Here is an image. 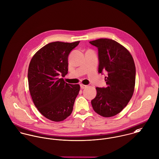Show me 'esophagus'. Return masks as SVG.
Masks as SVG:
<instances>
[{"instance_id":"34e87169","label":"esophagus","mask_w":159,"mask_h":159,"mask_svg":"<svg viewBox=\"0 0 159 159\" xmlns=\"http://www.w3.org/2000/svg\"><path fill=\"white\" fill-rule=\"evenodd\" d=\"M80 88H81L82 89H85V88H86V87H87V85H84V84H81L80 85Z\"/></svg>"}]
</instances>
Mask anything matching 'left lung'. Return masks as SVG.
<instances>
[{"mask_svg": "<svg viewBox=\"0 0 159 159\" xmlns=\"http://www.w3.org/2000/svg\"><path fill=\"white\" fill-rule=\"evenodd\" d=\"M90 43L98 50V72H105L107 87H96L92 100L93 110L110 117L120 113L131 99L134 89L136 68L133 58L123 45L109 39H99Z\"/></svg>", "mask_w": 159, "mask_h": 159, "instance_id": "left-lung-1", "label": "left lung"}]
</instances>
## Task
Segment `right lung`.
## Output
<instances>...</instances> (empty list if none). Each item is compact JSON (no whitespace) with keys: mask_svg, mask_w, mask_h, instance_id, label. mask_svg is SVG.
I'll use <instances>...</instances> for the list:
<instances>
[{"mask_svg":"<svg viewBox=\"0 0 159 159\" xmlns=\"http://www.w3.org/2000/svg\"><path fill=\"white\" fill-rule=\"evenodd\" d=\"M80 41L54 42L40 48L29 65V89L34 105L47 119L60 122L72 112L80 91L79 84H70L63 79L68 71V55Z\"/></svg>","mask_w":159,"mask_h":159,"instance_id":"right-lung-1","label":"right lung"}]
</instances>
